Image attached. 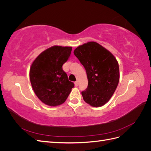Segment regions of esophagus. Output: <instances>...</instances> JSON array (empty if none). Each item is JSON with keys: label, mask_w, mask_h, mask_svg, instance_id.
Here are the masks:
<instances>
[{"label": "esophagus", "mask_w": 151, "mask_h": 151, "mask_svg": "<svg viewBox=\"0 0 151 151\" xmlns=\"http://www.w3.org/2000/svg\"><path fill=\"white\" fill-rule=\"evenodd\" d=\"M74 84H75V86H79V82L78 81H76L74 83Z\"/></svg>", "instance_id": "obj_1"}]
</instances>
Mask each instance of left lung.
<instances>
[{
    "instance_id": "left-lung-1",
    "label": "left lung",
    "mask_w": 151,
    "mask_h": 151,
    "mask_svg": "<svg viewBox=\"0 0 151 151\" xmlns=\"http://www.w3.org/2000/svg\"><path fill=\"white\" fill-rule=\"evenodd\" d=\"M74 53L84 67L88 77V88L81 93L84 101L93 107L103 106L110 99L119 83V65L116 58L94 42L80 45Z\"/></svg>"
}]
</instances>
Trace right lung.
<instances>
[{
	"label": "right lung",
	"instance_id": "add662e5",
	"mask_svg": "<svg viewBox=\"0 0 151 151\" xmlns=\"http://www.w3.org/2000/svg\"><path fill=\"white\" fill-rule=\"evenodd\" d=\"M72 48L57 45L50 47L41 53L31 65L32 88L40 101L48 106H57L64 103L74 87L62 69Z\"/></svg>",
	"mask_w": 151,
	"mask_h": 151
}]
</instances>
